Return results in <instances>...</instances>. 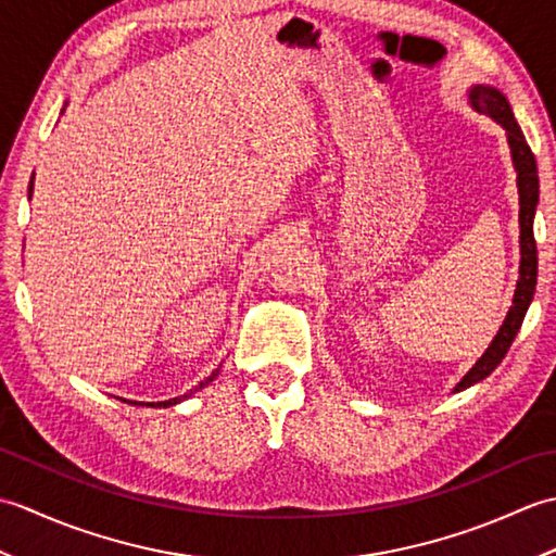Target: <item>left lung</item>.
<instances>
[{"label": "left lung", "mask_w": 556, "mask_h": 556, "mask_svg": "<svg viewBox=\"0 0 556 556\" xmlns=\"http://www.w3.org/2000/svg\"><path fill=\"white\" fill-rule=\"evenodd\" d=\"M466 98L470 108L480 114H488L490 119L497 122L506 131V143H509V150H511V162L516 169V186H518V227H521L518 243H521V263H518L514 303L504 317L500 332L494 334L490 346L476 361L473 368L460 377V382L454 387V392H464V389L485 380V377L502 363L506 351L511 346V341L518 334V329L523 325V317L530 308V301H533L535 285H538V248H535V236H533V219H535V207L540 200V181H538L535 155L530 152L526 143L521 126H518L514 119L509 100H506L497 88L476 83V86H470L466 90Z\"/></svg>", "instance_id": "1"}]
</instances>
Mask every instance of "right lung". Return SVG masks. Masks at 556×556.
I'll return each mask as SVG.
<instances>
[{
  "mask_svg": "<svg viewBox=\"0 0 556 556\" xmlns=\"http://www.w3.org/2000/svg\"><path fill=\"white\" fill-rule=\"evenodd\" d=\"M68 104V102H66ZM66 104H64V110H66ZM64 110H62V114H64ZM33 179H35V176H33ZM33 179H30V186H28V198H33ZM217 372H219V368L215 370V372H212L210 377H205V380L203 382H200L195 389H193V392H198V389H203V387H207L212 380H215V377H217ZM191 392V394H193ZM191 394H184V396H176V399H169V401H157V404H148V406H155V408H167V406H176V404H181V401L184 399H188V396H191Z\"/></svg>",
  "mask_w": 556,
  "mask_h": 556,
  "instance_id": "add662e5",
  "label": "right lung"
}]
</instances>
